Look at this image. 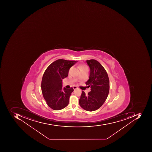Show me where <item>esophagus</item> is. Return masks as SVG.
<instances>
[{"label":"esophagus","instance_id":"esophagus-1","mask_svg":"<svg viewBox=\"0 0 152 152\" xmlns=\"http://www.w3.org/2000/svg\"><path fill=\"white\" fill-rule=\"evenodd\" d=\"M73 88H74V89H77V87L76 86H74L73 87Z\"/></svg>","mask_w":152,"mask_h":152}]
</instances>
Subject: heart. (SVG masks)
Segmentation results:
<instances>
[{
  "label": "heart",
  "mask_w": 152,
  "mask_h": 152,
  "mask_svg": "<svg viewBox=\"0 0 152 152\" xmlns=\"http://www.w3.org/2000/svg\"><path fill=\"white\" fill-rule=\"evenodd\" d=\"M72 67H71L69 70V73H70L72 70ZM80 70H88V68L87 66L86 65V64H83L80 66Z\"/></svg>",
  "instance_id": "b5f03b06"
}]
</instances>
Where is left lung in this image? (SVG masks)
Wrapping results in <instances>:
<instances>
[{"mask_svg": "<svg viewBox=\"0 0 152 152\" xmlns=\"http://www.w3.org/2000/svg\"><path fill=\"white\" fill-rule=\"evenodd\" d=\"M86 62L90 72L89 80L86 83L91 91L88 94L82 91L79 104L85 110L93 111L99 108L107 99L109 92V79L105 69L98 61L90 59Z\"/></svg>", "mask_w": 152, "mask_h": 152, "instance_id": "8db88e82", "label": "left lung"}]
</instances>
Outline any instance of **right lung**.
<instances>
[{
	"label": "right lung",
	"mask_w": 152,
	"mask_h": 152,
	"mask_svg": "<svg viewBox=\"0 0 152 152\" xmlns=\"http://www.w3.org/2000/svg\"><path fill=\"white\" fill-rule=\"evenodd\" d=\"M77 61L57 60L50 65L42 78L41 88L47 104L54 110H60L69 104L70 96L74 91L62 88L63 79L68 77L69 70Z\"/></svg>",
	"instance_id": "obj_1"
}]
</instances>
